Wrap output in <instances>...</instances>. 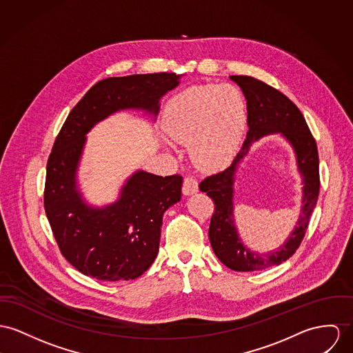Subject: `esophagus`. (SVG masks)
Wrapping results in <instances>:
<instances>
[{"label":"esophagus","mask_w":353,"mask_h":353,"mask_svg":"<svg viewBox=\"0 0 353 353\" xmlns=\"http://www.w3.org/2000/svg\"><path fill=\"white\" fill-rule=\"evenodd\" d=\"M199 190V183L194 177L192 176H187L184 179V183H183V193L184 194H193Z\"/></svg>","instance_id":"obj_1"}]
</instances>
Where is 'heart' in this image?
Masks as SVG:
<instances>
[{"instance_id":"b5f03b06","label":"heart","mask_w":353,"mask_h":353,"mask_svg":"<svg viewBox=\"0 0 353 353\" xmlns=\"http://www.w3.org/2000/svg\"><path fill=\"white\" fill-rule=\"evenodd\" d=\"M245 126V106L232 84L193 85L173 97L163 111V132L190 142V156L205 170L224 168L235 156Z\"/></svg>"}]
</instances>
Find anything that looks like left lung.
I'll return each instance as SVG.
<instances>
[{
    "label": "left lung",
    "instance_id": "1",
    "mask_svg": "<svg viewBox=\"0 0 353 353\" xmlns=\"http://www.w3.org/2000/svg\"><path fill=\"white\" fill-rule=\"evenodd\" d=\"M230 79L242 88L245 97L248 132L234 163L216 174L205 177L199 188L207 192L215 204L208 235L219 261L235 272H258L288 261L302 242L319 199V152L316 139L302 112L285 94L252 77L232 75ZM272 132H281L296 152L299 170L304 180L303 208L298 225L285 244L278 252L258 254L243 247L233 224V180L236 166L248 152L249 145L261 136Z\"/></svg>",
    "mask_w": 353,
    "mask_h": 353
}]
</instances>
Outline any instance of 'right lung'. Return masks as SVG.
Segmentation results:
<instances>
[{
    "mask_svg": "<svg viewBox=\"0 0 353 353\" xmlns=\"http://www.w3.org/2000/svg\"><path fill=\"white\" fill-rule=\"evenodd\" d=\"M176 74L108 78L94 84L71 110L47 163L44 208L61 255L99 281L142 275L159 254L163 212L181 199L183 177L136 172L121 197L105 208L88 207L77 190L85 134L110 114L142 109L157 115L160 98L179 84Z\"/></svg>",
    "mask_w": 353,
    "mask_h": 353,
    "instance_id": "right-lung-1",
    "label": "right lung"
}]
</instances>
